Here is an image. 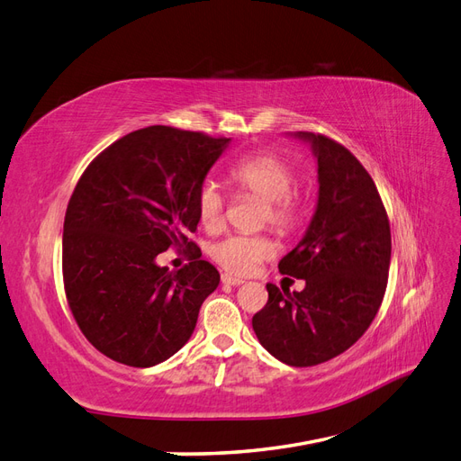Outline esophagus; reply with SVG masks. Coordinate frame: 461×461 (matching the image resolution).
I'll return each mask as SVG.
<instances>
[{
  "instance_id": "1",
  "label": "esophagus",
  "mask_w": 461,
  "mask_h": 461,
  "mask_svg": "<svg viewBox=\"0 0 461 461\" xmlns=\"http://www.w3.org/2000/svg\"><path fill=\"white\" fill-rule=\"evenodd\" d=\"M221 281H222V285H229V286H240V285H244L242 278L232 276L230 273H222L221 275Z\"/></svg>"
}]
</instances>
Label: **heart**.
<instances>
[{"label": "heart", "instance_id": "b5f03b06", "mask_svg": "<svg viewBox=\"0 0 461 461\" xmlns=\"http://www.w3.org/2000/svg\"><path fill=\"white\" fill-rule=\"evenodd\" d=\"M232 183L265 200L263 219L278 230H288L300 217L298 198L292 194L294 171L273 153H256L230 167ZM198 219L207 230H217L225 221V196L217 185L203 183L196 198ZM209 256L222 269L236 275H249L258 265L273 256V244L261 234H230L209 248Z\"/></svg>", "mask_w": 461, "mask_h": 461}]
</instances>
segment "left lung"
<instances>
[{
    "mask_svg": "<svg viewBox=\"0 0 461 461\" xmlns=\"http://www.w3.org/2000/svg\"><path fill=\"white\" fill-rule=\"evenodd\" d=\"M317 159V205L302 240L278 271L303 278L302 292L267 285L254 315L258 340L292 367L323 364L367 330L386 290L390 225L373 178L350 151L323 134L294 132Z\"/></svg>",
    "mask_w": 461,
    "mask_h": 461,
    "instance_id": "obj_1",
    "label": "left lung"
}]
</instances>
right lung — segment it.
I'll list each match as a JSON object with an SVG mask.
<instances>
[{
  "label": "right lung",
  "mask_w": 461,
  "mask_h": 461,
  "mask_svg": "<svg viewBox=\"0 0 461 461\" xmlns=\"http://www.w3.org/2000/svg\"><path fill=\"white\" fill-rule=\"evenodd\" d=\"M229 142L156 124L122 136L80 176L65 213L63 283L80 330L104 356L151 367L190 340L219 271L200 258L169 271L156 258L198 248L188 240L198 190Z\"/></svg>",
  "instance_id": "add662e5"
}]
</instances>
